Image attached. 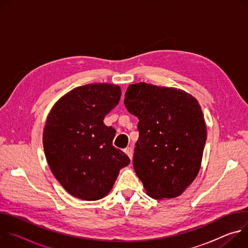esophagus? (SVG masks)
Listing matches in <instances>:
<instances>
[{
  "label": "esophagus",
  "mask_w": 248,
  "mask_h": 248,
  "mask_svg": "<svg viewBox=\"0 0 248 248\" xmlns=\"http://www.w3.org/2000/svg\"><path fill=\"white\" fill-rule=\"evenodd\" d=\"M124 153L129 157V159L130 160H132V156H133V151H132V149L130 148V147H127V148H125L124 149Z\"/></svg>",
  "instance_id": "34e87169"
}]
</instances>
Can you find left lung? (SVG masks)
I'll list each match as a JSON object with an SVG mask.
<instances>
[{
    "mask_svg": "<svg viewBox=\"0 0 248 248\" xmlns=\"http://www.w3.org/2000/svg\"><path fill=\"white\" fill-rule=\"evenodd\" d=\"M124 105L139 120L133 168L147 195L180 196L196 179L206 142L198 101L182 89L139 82L128 85Z\"/></svg>",
    "mask_w": 248,
    "mask_h": 248,
    "instance_id": "obj_1",
    "label": "left lung"
}]
</instances>
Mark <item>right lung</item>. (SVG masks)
<instances>
[{"instance_id":"add662e5","label":"right lung","mask_w":248,"mask_h":248,"mask_svg":"<svg viewBox=\"0 0 248 248\" xmlns=\"http://www.w3.org/2000/svg\"><path fill=\"white\" fill-rule=\"evenodd\" d=\"M121 95L119 85L86 84L64 94L51 109L44 152L54 176L70 195L87 201L105 197L120 170L129 164L127 155L113 146L115 128L104 124Z\"/></svg>"}]
</instances>
